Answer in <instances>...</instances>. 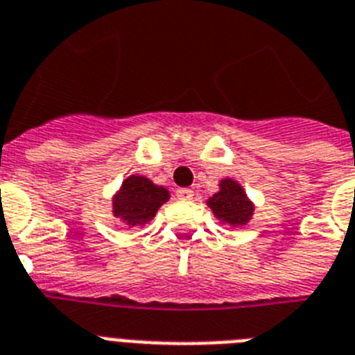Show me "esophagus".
<instances>
[{
	"instance_id": "34e87169",
	"label": "esophagus",
	"mask_w": 355,
	"mask_h": 355,
	"mask_svg": "<svg viewBox=\"0 0 355 355\" xmlns=\"http://www.w3.org/2000/svg\"><path fill=\"white\" fill-rule=\"evenodd\" d=\"M193 189H189V187H180V189H177V197L180 198V200H191L193 198Z\"/></svg>"
}]
</instances>
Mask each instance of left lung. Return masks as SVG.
<instances>
[{"instance_id": "obj_1", "label": "left lung", "mask_w": 355, "mask_h": 355, "mask_svg": "<svg viewBox=\"0 0 355 355\" xmlns=\"http://www.w3.org/2000/svg\"><path fill=\"white\" fill-rule=\"evenodd\" d=\"M207 206L211 207L218 218H224L226 223L235 224V226L248 223L253 213V206L248 200L246 193L232 178H226L220 182V191L215 193L207 200Z\"/></svg>"}]
</instances>
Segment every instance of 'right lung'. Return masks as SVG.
Instances as JSON below:
<instances>
[{
  "label": "right lung",
  "mask_w": 355,
  "mask_h": 355,
  "mask_svg": "<svg viewBox=\"0 0 355 355\" xmlns=\"http://www.w3.org/2000/svg\"><path fill=\"white\" fill-rule=\"evenodd\" d=\"M169 200V193L144 177H129L114 198V215L129 226L149 223L158 207Z\"/></svg>",
  "instance_id": "1"
}]
</instances>
